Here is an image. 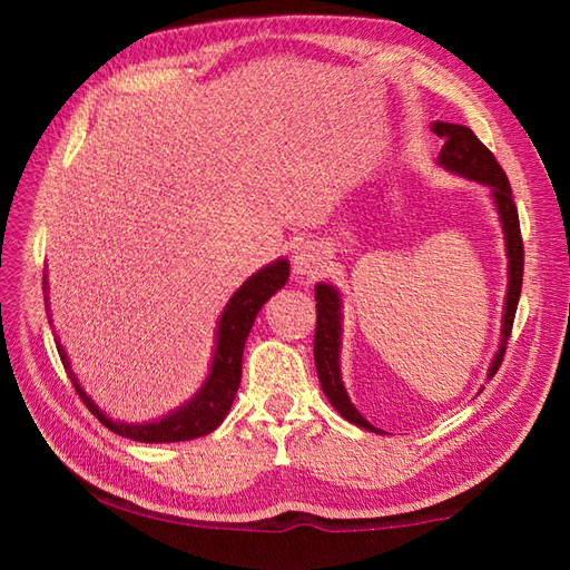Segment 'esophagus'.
<instances>
[{
    "mask_svg": "<svg viewBox=\"0 0 570 570\" xmlns=\"http://www.w3.org/2000/svg\"><path fill=\"white\" fill-rule=\"evenodd\" d=\"M325 266L323 254L313 247V245H304L294 252V274L296 276H308L316 278Z\"/></svg>",
    "mask_w": 570,
    "mask_h": 570,
    "instance_id": "esophagus-1",
    "label": "esophagus"
}]
</instances>
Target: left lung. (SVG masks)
Listing matches in <instances>:
<instances>
[{"mask_svg": "<svg viewBox=\"0 0 570 570\" xmlns=\"http://www.w3.org/2000/svg\"><path fill=\"white\" fill-rule=\"evenodd\" d=\"M433 131L445 139L439 161L460 176H468L472 180H480L492 188L494 203L504 225V239H507V254H510V292H507L504 304V325H502V345L500 353L494 355L490 374L500 370L504 360L507 341L512 335L514 313L519 304V294H522V276H524V245H522V229H519V213L512 198V186L507 180L504 168L494 159V154L482 144L470 127L435 122ZM337 353H341V298H337L335 288L328 284L316 286V335H313V357H316L318 380L328 402L337 409V414L347 419L355 426L367 431H377L362 419L360 411L350 404L345 394V386L341 382V365H337Z\"/></svg>", "mask_w": 570, "mask_h": 570, "instance_id": "left-lung-1", "label": "left lung"}]
</instances>
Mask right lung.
<instances>
[{
    "label": "right lung",
    "instance_id": "obj_1",
    "mask_svg": "<svg viewBox=\"0 0 570 570\" xmlns=\"http://www.w3.org/2000/svg\"><path fill=\"white\" fill-rule=\"evenodd\" d=\"M286 278H288V262L282 259L264 266L262 272H257L239 286V292L229 298V304L225 306L220 325H217V347H215L208 382L203 384L198 396H193L186 406H180L166 419L144 423V426L115 423L107 416H102V411L95 406L90 402V396L80 390L76 377H72V386H76V392L80 394L82 404L88 406L107 429L131 441L174 443V441L198 439V435L215 431L227 416V411L233 406L235 394L239 390L242 350H245V341L252 331V323L257 318L259 308L272 298V294L286 284ZM58 355L63 360V367L70 372L63 347L60 345H58Z\"/></svg>",
    "mask_w": 570,
    "mask_h": 570
}]
</instances>
